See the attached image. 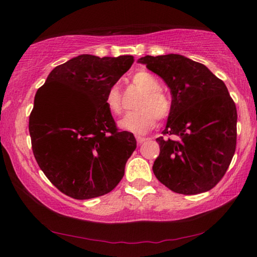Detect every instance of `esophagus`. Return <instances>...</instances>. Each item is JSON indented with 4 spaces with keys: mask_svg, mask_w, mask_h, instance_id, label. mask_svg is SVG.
I'll return each mask as SVG.
<instances>
[{
    "mask_svg": "<svg viewBox=\"0 0 257 257\" xmlns=\"http://www.w3.org/2000/svg\"><path fill=\"white\" fill-rule=\"evenodd\" d=\"M147 138H145V137H137V142H138V144H143L144 142H146Z\"/></svg>",
    "mask_w": 257,
    "mask_h": 257,
    "instance_id": "34e87169",
    "label": "esophagus"
}]
</instances>
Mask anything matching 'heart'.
<instances>
[{
	"label": "heart",
	"mask_w": 257,
	"mask_h": 257,
	"mask_svg": "<svg viewBox=\"0 0 257 257\" xmlns=\"http://www.w3.org/2000/svg\"><path fill=\"white\" fill-rule=\"evenodd\" d=\"M132 83L143 91L136 107L138 110L128 112L118 121L122 131L133 135H145L156 124L157 118H166L171 112V100L160 90V83L152 73L140 70L132 76ZM105 105L113 114L121 111V93L118 85H112L105 96Z\"/></svg>",
	"instance_id": "b5f03b06"
}]
</instances>
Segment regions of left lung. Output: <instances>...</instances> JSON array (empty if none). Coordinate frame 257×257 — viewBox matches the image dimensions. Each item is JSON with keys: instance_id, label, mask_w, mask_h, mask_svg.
Returning <instances> with one entry per match:
<instances>
[{"instance_id": "left-lung-1", "label": "left lung", "mask_w": 257, "mask_h": 257, "mask_svg": "<svg viewBox=\"0 0 257 257\" xmlns=\"http://www.w3.org/2000/svg\"><path fill=\"white\" fill-rule=\"evenodd\" d=\"M138 63L157 73L172 94L165 136L153 173L179 194L212 189L229 167L236 147L237 112L227 86L206 65L185 56H145Z\"/></svg>"}]
</instances>
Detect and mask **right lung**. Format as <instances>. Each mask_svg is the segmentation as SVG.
Here are the masks:
<instances>
[{
	"label": "right lung",
	"instance_id": "1",
	"mask_svg": "<svg viewBox=\"0 0 257 257\" xmlns=\"http://www.w3.org/2000/svg\"><path fill=\"white\" fill-rule=\"evenodd\" d=\"M133 62L128 55H79L56 66L36 92L29 118L34 156L51 184L73 199L107 194L124 177L137 142L118 131L105 96Z\"/></svg>",
	"mask_w": 257,
	"mask_h": 257
}]
</instances>
